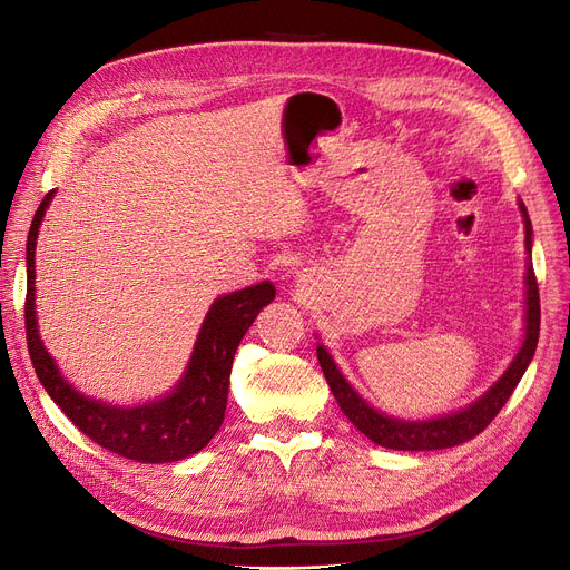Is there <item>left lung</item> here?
<instances>
[{
    "label": "left lung",
    "instance_id": "8db88e82",
    "mask_svg": "<svg viewBox=\"0 0 570 570\" xmlns=\"http://www.w3.org/2000/svg\"><path fill=\"white\" fill-rule=\"evenodd\" d=\"M520 213L524 220V248H527V274H524V338L518 350V355L512 357L508 368L499 381L487 390L482 396H478L473 403L464 405L454 413L429 417V420H399L383 411H377L371 405L355 387H352L330 350L322 343H317V362L322 366L324 377H327L330 390L341 405L343 415L355 424L368 441L375 445H383L390 450H443L454 448L459 443H466L475 439L478 433L490 424L499 411L510 399V394L522 381L527 366L533 360V352L538 345V332H540V296H538V283L531 264V246H533V227L529 220V213L522 199H518Z\"/></svg>",
    "mask_w": 570,
    "mask_h": 570
}]
</instances>
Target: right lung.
<instances>
[{"instance_id":"right-lung-1","label":"right lung","mask_w":570,"mask_h":570,"mask_svg":"<svg viewBox=\"0 0 570 570\" xmlns=\"http://www.w3.org/2000/svg\"><path fill=\"white\" fill-rule=\"evenodd\" d=\"M56 189L43 197L27 234V299L24 330L32 366L62 413L97 445L141 464H169L197 454L218 433L229 394V373L240 338L264 306L276 299L274 283L262 281L246 289H236L215 299L202 322L193 355L180 381L165 396L118 405L78 392L46 350L35 299V255L37 238Z\"/></svg>"}]
</instances>
